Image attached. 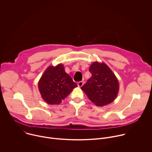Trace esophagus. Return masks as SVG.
<instances>
[{
    "mask_svg": "<svg viewBox=\"0 0 152 152\" xmlns=\"http://www.w3.org/2000/svg\"><path fill=\"white\" fill-rule=\"evenodd\" d=\"M83 85V81H80L77 83V85L78 86H79V87H81V86Z\"/></svg>",
    "mask_w": 152,
    "mask_h": 152,
    "instance_id": "obj_1",
    "label": "esophagus"
}]
</instances>
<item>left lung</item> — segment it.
<instances>
[{
    "label": "left lung",
    "instance_id": "8db88e82",
    "mask_svg": "<svg viewBox=\"0 0 152 152\" xmlns=\"http://www.w3.org/2000/svg\"><path fill=\"white\" fill-rule=\"evenodd\" d=\"M91 77L81 89L96 106L110 104L116 98L119 90L118 80L104 63L93 62L89 69Z\"/></svg>",
    "mask_w": 152,
    "mask_h": 152
}]
</instances>
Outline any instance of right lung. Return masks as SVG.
Here are the masks:
<instances>
[{"label": "right lung", "instance_id": "1", "mask_svg": "<svg viewBox=\"0 0 152 152\" xmlns=\"http://www.w3.org/2000/svg\"><path fill=\"white\" fill-rule=\"evenodd\" d=\"M76 86L62 64L49 67L38 82L42 98L50 104H59Z\"/></svg>", "mask_w": 152, "mask_h": 152}]
</instances>
